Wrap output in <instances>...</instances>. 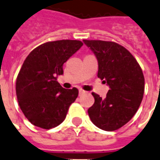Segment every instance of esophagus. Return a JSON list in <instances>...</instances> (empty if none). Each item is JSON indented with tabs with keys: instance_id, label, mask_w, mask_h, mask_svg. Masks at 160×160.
Listing matches in <instances>:
<instances>
[{
	"instance_id": "34e87169",
	"label": "esophagus",
	"mask_w": 160,
	"mask_h": 160,
	"mask_svg": "<svg viewBox=\"0 0 160 160\" xmlns=\"http://www.w3.org/2000/svg\"><path fill=\"white\" fill-rule=\"evenodd\" d=\"M79 92H80V95H81V94L85 93V91H84V90H82V89H80V90H79Z\"/></svg>"
}]
</instances>
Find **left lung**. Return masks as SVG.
Wrapping results in <instances>:
<instances>
[{
  "instance_id": "1",
  "label": "left lung",
  "mask_w": 160,
  "mask_h": 160,
  "mask_svg": "<svg viewBox=\"0 0 160 160\" xmlns=\"http://www.w3.org/2000/svg\"><path fill=\"white\" fill-rule=\"evenodd\" d=\"M98 60V78L109 86L106 98L92 92L94 104L88 109L92 122L108 132L130 120L142 101L145 78L133 55L113 41L84 40Z\"/></svg>"
}]
</instances>
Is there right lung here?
Masks as SVG:
<instances>
[{
    "mask_svg": "<svg viewBox=\"0 0 160 160\" xmlns=\"http://www.w3.org/2000/svg\"><path fill=\"white\" fill-rule=\"evenodd\" d=\"M82 45L76 40L48 41L26 58L16 78L15 90L22 112L33 126L51 129L63 122L79 90L63 88L57 76L63 73V64Z\"/></svg>",
    "mask_w": 160,
    "mask_h": 160,
    "instance_id": "1",
    "label": "right lung"
}]
</instances>
